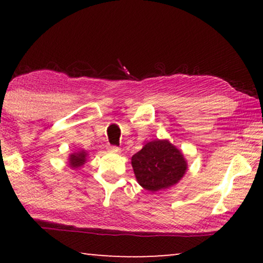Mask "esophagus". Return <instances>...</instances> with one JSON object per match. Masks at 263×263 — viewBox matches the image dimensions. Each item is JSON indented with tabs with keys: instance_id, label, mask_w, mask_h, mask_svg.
<instances>
[{
	"instance_id": "esophagus-1",
	"label": "esophagus",
	"mask_w": 263,
	"mask_h": 263,
	"mask_svg": "<svg viewBox=\"0 0 263 263\" xmlns=\"http://www.w3.org/2000/svg\"><path fill=\"white\" fill-rule=\"evenodd\" d=\"M107 151H109L110 153H120L121 152V148L120 147H117V146H109L107 147Z\"/></svg>"
}]
</instances>
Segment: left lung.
Wrapping results in <instances>:
<instances>
[{"instance_id":"1","label":"left lung","mask_w":263,"mask_h":263,"mask_svg":"<svg viewBox=\"0 0 263 263\" xmlns=\"http://www.w3.org/2000/svg\"><path fill=\"white\" fill-rule=\"evenodd\" d=\"M132 165L139 184L148 192H158L176 184L186 170L183 154L167 140L146 143L132 157Z\"/></svg>"}]
</instances>
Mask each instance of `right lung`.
Listing matches in <instances>:
<instances>
[{"label": "right lung", "mask_w": 263, "mask_h": 263, "mask_svg": "<svg viewBox=\"0 0 263 263\" xmlns=\"http://www.w3.org/2000/svg\"><path fill=\"white\" fill-rule=\"evenodd\" d=\"M85 161H86V153L84 152V151H82V152L71 154L69 158V165L74 168L82 166Z\"/></svg>", "instance_id": "right-lung-1"}]
</instances>
